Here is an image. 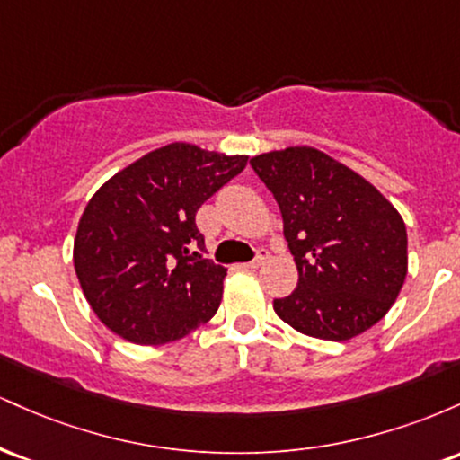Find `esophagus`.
Wrapping results in <instances>:
<instances>
[{"mask_svg":"<svg viewBox=\"0 0 460 460\" xmlns=\"http://www.w3.org/2000/svg\"><path fill=\"white\" fill-rule=\"evenodd\" d=\"M268 261V251H261L257 252V257L252 261H248V263H242V268H246V270H252V268H260V266H263V263Z\"/></svg>","mask_w":460,"mask_h":460,"instance_id":"obj_1","label":"esophagus"}]
</instances>
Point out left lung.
<instances>
[{"mask_svg":"<svg viewBox=\"0 0 460 460\" xmlns=\"http://www.w3.org/2000/svg\"><path fill=\"white\" fill-rule=\"evenodd\" d=\"M277 199L298 285L274 300L285 324L346 341L385 318L402 289L409 252L398 209L367 179L314 146L255 155Z\"/></svg>","mask_w":460,"mask_h":460,"instance_id":"obj_1","label":"left lung"}]
</instances>
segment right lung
Masks as SVG:
<instances>
[{"label": "right lung", "mask_w": 460, "mask_h": 460, "mask_svg": "<svg viewBox=\"0 0 460 460\" xmlns=\"http://www.w3.org/2000/svg\"><path fill=\"white\" fill-rule=\"evenodd\" d=\"M248 155L188 142L110 177L79 218L73 266L97 318L131 344L177 341L214 318L226 268L203 260L194 216L244 171Z\"/></svg>", "instance_id": "obj_1"}]
</instances>
